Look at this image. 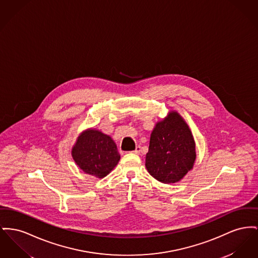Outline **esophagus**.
Masks as SVG:
<instances>
[{"mask_svg": "<svg viewBox=\"0 0 258 258\" xmlns=\"http://www.w3.org/2000/svg\"><path fill=\"white\" fill-rule=\"evenodd\" d=\"M140 150H141L140 146H137V147H136V150H135V151H133V153H135V154H139V153H140Z\"/></svg>", "mask_w": 258, "mask_h": 258, "instance_id": "esophagus-1", "label": "esophagus"}]
</instances>
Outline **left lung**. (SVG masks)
<instances>
[{
  "label": "left lung",
  "mask_w": 258,
  "mask_h": 258,
  "mask_svg": "<svg viewBox=\"0 0 258 258\" xmlns=\"http://www.w3.org/2000/svg\"><path fill=\"white\" fill-rule=\"evenodd\" d=\"M196 160V144L192 133L176 111H170L158 121L152 132L145 166L158 181H180Z\"/></svg>",
  "instance_id": "1"
}]
</instances>
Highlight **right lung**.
Returning <instances> with one entry per match:
<instances>
[{"mask_svg":"<svg viewBox=\"0 0 258 258\" xmlns=\"http://www.w3.org/2000/svg\"><path fill=\"white\" fill-rule=\"evenodd\" d=\"M72 157L84 172L98 178L109 174L121 158L114 140L94 128L87 130L78 137Z\"/></svg>","mask_w":258,"mask_h":258,"instance_id":"1","label":"right lung"}]
</instances>
